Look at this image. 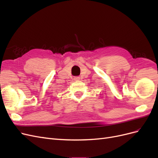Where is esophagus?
Listing matches in <instances>:
<instances>
[{"instance_id":"34e87169","label":"esophagus","mask_w":158,"mask_h":158,"mask_svg":"<svg viewBox=\"0 0 158 158\" xmlns=\"http://www.w3.org/2000/svg\"><path fill=\"white\" fill-rule=\"evenodd\" d=\"M74 80L75 81H79V80H80V78L78 77V76H76V77H74Z\"/></svg>"}]
</instances>
